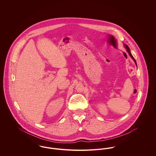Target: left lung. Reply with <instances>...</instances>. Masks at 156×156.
Returning a JSON list of instances; mask_svg holds the SVG:
<instances>
[{
	"label": "left lung",
	"instance_id": "8db88e82",
	"mask_svg": "<svg viewBox=\"0 0 156 156\" xmlns=\"http://www.w3.org/2000/svg\"><path fill=\"white\" fill-rule=\"evenodd\" d=\"M125 47H126V50H127V51L129 52V55H130V57L133 59L134 61V62H135V64H136V65L137 66V63H136V60L133 57V55H132V54H131V52H130V49H129V47L127 45H125Z\"/></svg>",
	"mask_w": 156,
	"mask_h": 156
}]
</instances>
